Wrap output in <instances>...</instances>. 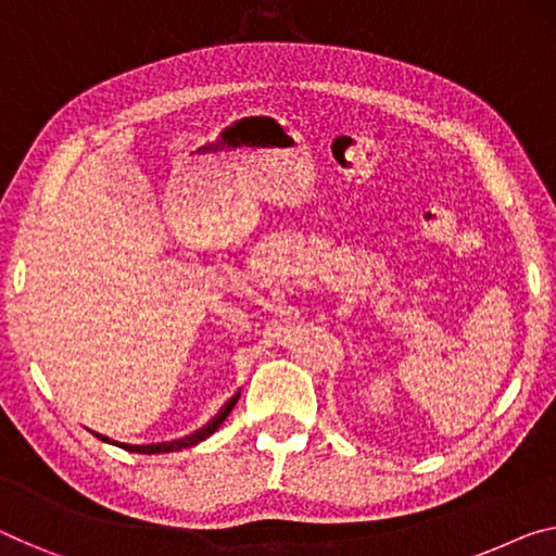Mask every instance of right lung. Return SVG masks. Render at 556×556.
Here are the masks:
<instances>
[{
  "label": "right lung",
  "mask_w": 556,
  "mask_h": 556,
  "mask_svg": "<svg viewBox=\"0 0 556 556\" xmlns=\"http://www.w3.org/2000/svg\"><path fill=\"white\" fill-rule=\"evenodd\" d=\"M227 414H229V409H222L217 417H214L210 425H206L204 429H199L197 434H192V437H185V439H177V442H162V444H142V446H131V450H137L139 454H162V452H174V450H185V446H189V444H197V442H202V439H206L210 437L212 432H217V427L222 425V421L227 419ZM129 446V444H127Z\"/></svg>",
  "instance_id": "obj_1"
}]
</instances>
